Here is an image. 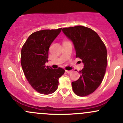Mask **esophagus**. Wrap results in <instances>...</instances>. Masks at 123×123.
<instances>
[{
	"label": "esophagus",
	"instance_id": "1",
	"mask_svg": "<svg viewBox=\"0 0 123 123\" xmlns=\"http://www.w3.org/2000/svg\"><path fill=\"white\" fill-rule=\"evenodd\" d=\"M65 72H66V73H67L68 74H70V73L72 72V71H67V70H66V71H65Z\"/></svg>",
	"mask_w": 123,
	"mask_h": 123
}]
</instances>
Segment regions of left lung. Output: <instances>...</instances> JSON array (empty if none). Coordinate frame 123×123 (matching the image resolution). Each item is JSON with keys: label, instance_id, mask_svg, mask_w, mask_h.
Returning <instances> with one entry per match:
<instances>
[{"label": "left lung", "instance_id": "8db88e82", "mask_svg": "<svg viewBox=\"0 0 123 123\" xmlns=\"http://www.w3.org/2000/svg\"><path fill=\"white\" fill-rule=\"evenodd\" d=\"M62 31L73 42L76 58L84 64L80 77L72 82L73 91L79 96H87L98 89L104 79L108 62L106 48L98 34L87 27L78 25Z\"/></svg>", "mask_w": 123, "mask_h": 123}]
</instances>
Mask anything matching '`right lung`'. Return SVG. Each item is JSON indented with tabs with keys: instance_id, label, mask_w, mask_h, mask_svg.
Segmentation results:
<instances>
[{
	"instance_id": "add662e5",
	"label": "right lung",
	"mask_w": 123,
	"mask_h": 123,
	"mask_svg": "<svg viewBox=\"0 0 123 123\" xmlns=\"http://www.w3.org/2000/svg\"><path fill=\"white\" fill-rule=\"evenodd\" d=\"M62 28L44 30L31 34L21 49V64L24 75L32 87L44 95L53 93L58 89L59 79L64 74L61 68L53 69L45 66L49 49Z\"/></svg>"
}]
</instances>
